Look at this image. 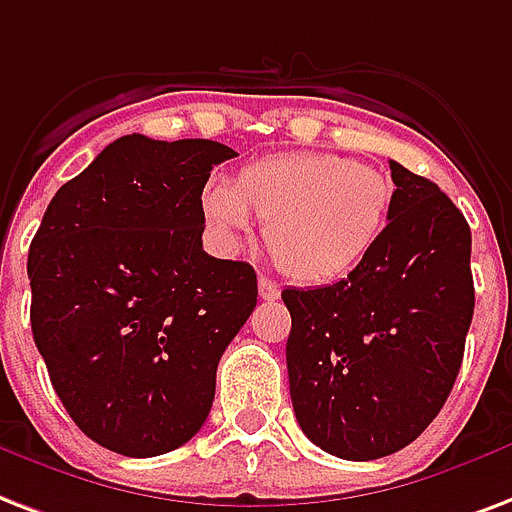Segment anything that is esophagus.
Masks as SVG:
<instances>
[{
    "instance_id": "obj_1",
    "label": "esophagus",
    "mask_w": 512,
    "mask_h": 512,
    "mask_svg": "<svg viewBox=\"0 0 512 512\" xmlns=\"http://www.w3.org/2000/svg\"><path fill=\"white\" fill-rule=\"evenodd\" d=\"M257 292H260V298L263 300H276L279 295H282V290H279V287H276L271 279H265V276H260V279H257Z\"/></svg>"
}]
</instances>
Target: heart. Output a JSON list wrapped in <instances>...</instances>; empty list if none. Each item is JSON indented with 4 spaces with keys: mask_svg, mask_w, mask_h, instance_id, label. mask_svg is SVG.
Instances as JSON below:
<instances>
[{
    "mask_svg": "<svg viewBox=\"0 0 512 512\" xmlns=\"http://www.w3.org/2000/svg\"><path fill=\"white\" fill-rule=\"evenodd\" d=\"M395 185L381 171L335 152H279L236 177L209 182L206 222L228 244H241L252 217L282 271L303 284H333L357 271L381 244Z\"/></svg>",
    "mask_w": 512,
    "mask_h": 512,
    "instance_id": "obj_1",
    "label": "heart"
}]
</instances>
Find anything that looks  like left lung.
I'll list each match as a JSON object with an SVG mask.
<instances>
[{
	"mask_svg": "<svg viewBox=\"0 0 512 512\" xmlns=\"http://www.w3.org/2000/svg\"><path fill=\"white\" fill-rule=\"evenodd\" d=\"M389 169L395 204L373 255L341 282L282 292L295 419L349 462L395 454L432 424L475 308L464 214L435 182L397 161Z\"/></svg>",
	"mask_w": 512,
	"mask_h": 512,
	"instance_id": "1",
	"label": "left lung"
}]
</instances>
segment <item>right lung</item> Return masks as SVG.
<instances>
[{"instance_id":"right-lung-1","label":"right lung","mask_w":512,"mask_h":512,"mask_svg":"<svg viewBox=\"0 0 512 512\" xmlns=\"http://www.w3.org/2000/svg\"><path fill=\"white\" fill-rule=\"evenodd\" d=\"M236 152L128 134L69 179L29 247L31 333L58 400L123 456L174 451L212 411L257 273L206 255L201 193Z\"/></svg>"}]
</instances>
